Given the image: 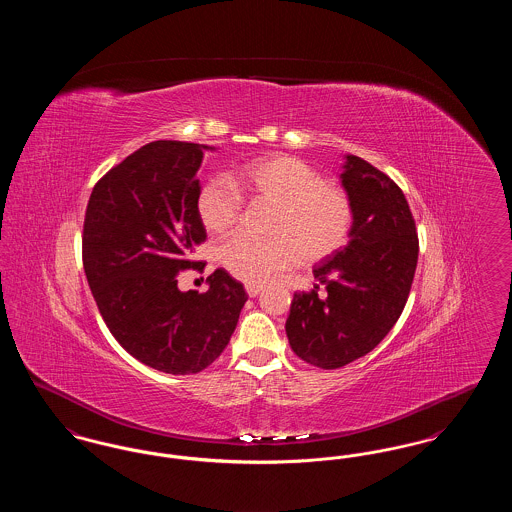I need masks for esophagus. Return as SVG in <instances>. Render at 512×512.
Wrapping results in <instances>:
<instances>
[{"label": "esophagus", "mask_w": 512, "mask_h": 512, "mask_svg": "<svg viewBox=\"0 0 512 512\" xmlns=\"http://www.w3.org/2000/svg\"><path fill=\"white\" fill-rule=\"evenodd\" d=\"M245 292L249 297H257L259 293L263 292V286L261 284H245Z\"/></svg>", "instance_id": "obj_1"}]
</instances>
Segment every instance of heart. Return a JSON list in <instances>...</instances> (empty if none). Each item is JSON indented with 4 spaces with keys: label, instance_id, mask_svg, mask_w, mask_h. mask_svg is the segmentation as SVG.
<instances>
[{
    "label": "heart",
    "instance_id": "heart-1",
    "mask_svg": "<svg viewBox=\"0 0 512 512\" xmlns=\"http://www.w3.org/2000/svg\"><path fill=\"white\" fill-rule=\"evenodd\" d=\"M234 182L259 199L276 205L270 238L234 234L220 245V263L249 284L305 261H320L347 242L353 224V205L340 186L292 155H270L247 163ZM230 178H209L197 195V215L209 232L230 230L244 209V199Z\"/></svg>",
    "mask_w": 512,
    "mask_h": 512
}]
</instances>
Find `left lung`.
Here are the masks:
<instances>
[{"label":"left lung","mask_w":512,"mask_h":512,"mask_svg":"<svg viewBox=\"0 0 512 512\" xmlns=\"http://www.w3.org/2000/svg\"><path fill=\"white\" fill-rule=\"evenodd\" d=\"M341 184L353 205L349 244L313 274L326 288L293 295L286 334L309 365L334 370L365 357L401 317L413 286L418 234L401 188L365 159L347 155Z\"/></svg>","instance_id":"1"}]
</instances>
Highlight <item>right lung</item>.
Returning <instances> with one entry per match:
<instances>
[{
  "mask_svg": "<svg viewBox=\"0 0 512 512\" xmlns=\"http://www.w3.org/2000/svg\"><path fill=\"white\" fill-rule=\"evenodd\" d=\"M207 146L159 140L140 147L94 186L82 232V261L99 313L140 363L167 374L211 365L247 301L224 268L203 293L180 292L178 272L197 267L207 232L197 215L195 172Z\"/></svg>",
  "mask_w": 512,
  "mask_h": 512,
  "instance_id": "right-lung-1",
  "label": "right lung"
}]
</instances>
